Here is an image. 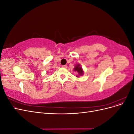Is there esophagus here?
Here are the masks:
<instances>
[{
	"instance_id": "esophagus-1",
	"label": "esophagus",
	"mask_w": 134,
	"mask_h": 134,
	"mask_svg": "<svg viewBox=\"0 0 134 134\" xmlns=\"http://www.w3.org/2000/svg\"><path fill=\"white\" fill-rule=\"evenodd\" d=\"M62 67L64 68H67V65H63Z\"/></svg>"
}]
</instances>
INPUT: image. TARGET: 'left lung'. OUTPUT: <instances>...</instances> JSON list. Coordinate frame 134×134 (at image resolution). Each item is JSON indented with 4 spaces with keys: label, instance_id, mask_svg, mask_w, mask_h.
<instances>
[{
    "label": "left lung",
    "instance_id": "left-lung-1",
    "mask_svg": "<svg viewBox=\"0 0 134 134\" xmlns=\"http://www.w3.org/2000/svg\"><path fill=\"white\" fill-rule=\"evenodd\" d=\"M74 71H76L78 73V75L76 76L77 78H79L80 76H82L84 74V71L83 68L79 64H77L75 65L74 68Z\"/></svg>",
    "mask_w": 134,
    "mask_h": 134
}]
</instances>
